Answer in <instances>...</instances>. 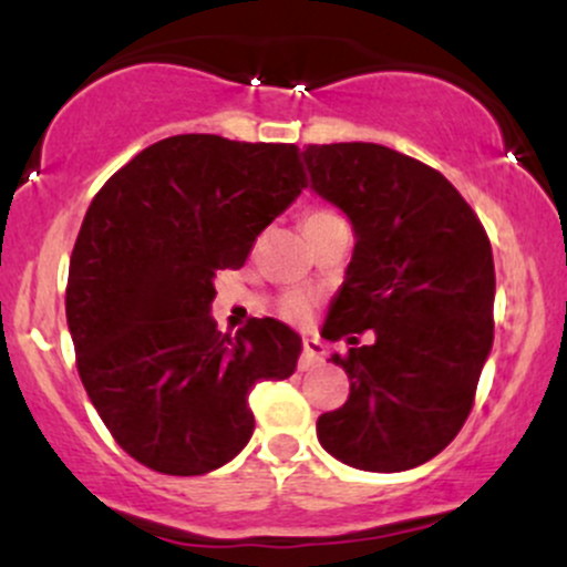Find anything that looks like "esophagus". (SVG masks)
<instances>
[{"label":"esophagus","instance_id":"34e87169","mask_svg":"<svg viewBox=\"0 0 567 567\" xmlns=\"http://www.w3.org/2000/svg\"><path fill=\"white\" fill-rule=\"evenodd\" d=\"M322 343L317 338H303V354H301V370L317 368L324 360Z\"/></svg>","mask_w":567,"mask_h":567}]
</instances>
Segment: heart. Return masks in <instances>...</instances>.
Segmentation results:
<instances>
[{"mask_svg": "<svg viewBox=\"0 0 567 567\" xmlns=\"http://www.w3.org/2000/svg\"><path fill=\"white\" fill-rule=\"evenodd\" d=\"M324 218H338V216L330 210H311L309 216H306L303 224H309V220H324ZM282 315L288 317V320H306V317H309V298L288 296L282 301Z\"/></svg>", "mask_w": 567, "mask_h": 567, "instance_id": "heart-1", "label": "heart"}]
</instances>
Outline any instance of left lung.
<instances>
[{
    "label": "left lung",
    "mask_w": 567,
    "mask_h": 567,
    "mask_svg": "<svg viewBox=\"0 0 567 567\" xmlns=\"http://www.w3.org/2000/svg\"><path fill=\"white\" fill-rule=\"evenodd\" d=\"M301 154L311 188L349 218L357 239L322 336H375L330 357L351 389L320 415L317 440L354 470H413L461 432L491 357V243L466 199L424 162L360 141Z\"/></svg>",
    "instance_id": "obj_1"
}]
</instances>
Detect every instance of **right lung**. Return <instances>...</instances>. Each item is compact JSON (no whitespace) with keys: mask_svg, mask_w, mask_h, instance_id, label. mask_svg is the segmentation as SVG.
Wrapping results in <instances>:
<instances>
[{"mask_svg":"<svg viewBox=\"0 0 567 567\" xmlns=\"http://www.w3.org/2000/svg\"><path fill=\"white\" fill-rule=\"evenodd\" d=\"M301 188L292 143L188 133L143 148L90 202L69 264V333L97 415L148 470L229 464L256 429L250 389L296 370V330L264 317L224 336L210 303L216 271L239 269Z\"/></svg>","mask_w":567,"mask_h":567,"instance_id":"1","label":"right lung"}]
</instances>
